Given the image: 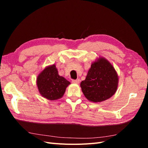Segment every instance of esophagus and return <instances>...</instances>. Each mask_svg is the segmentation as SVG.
<instances>
[{"instance_id":"esophagus-1","label":"esophagus","mask_w":148,"mask_h":148,"mask_svg":"<svg viewBox=\"0 0 148 148\" xmlns=\"http://www.w3.org/2000/svg\"><path fill=\"white\" fill-rule=\"evenodd\" d=\"M79 81H80V80L79 79H75V80H72V83H75V84H79Z\"/></svg>"}]
</instances>
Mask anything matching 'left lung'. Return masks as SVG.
Wrapping results in <instances>:
<instances>
[{"label": "left lung", "instance_id": "left-lung-1", "mask_svg": "<svg viewBox=\"0 0 148 148\" xmlns=\"http://www.w3.org/2000/svg\"><path fill=\"white\" fill-rule=\"evenodd\" d=\"M118 85L117 71L110 62L102 57L92 62L86 78L80 83L83 95L92 102L109 99L117 91Z\"/></svg>", "mask_w": 148, "mask_h": 148}]
</instances>
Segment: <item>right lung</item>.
Returning <instances> with one entry per match:
<instances>
[{"instance_id": "obj_1", "label": "right lung", "mask_w": 148, "mask_h": 148, "mask_svg": "<svg viewBox=\"0 0 148 148\" xmlns=\"http://www.w3.org/2000/svg\"><path fill=\"white\" fill-rule=\"evenodd\" d=\"M36 84L40 95L50 101L60 99L70 82L60 76L56 64L47 66L39 73Z\"/></svg>"}]
</instances>
